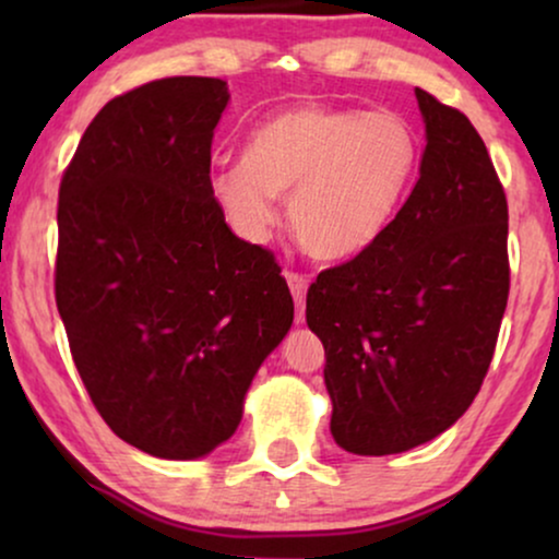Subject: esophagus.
<instances>
[{"label": "esophagus", "instance_id": "1", "mask_svg": "<svg viewBox=\"0 0 559 559\" xmlns=\"http://www.w3.org/2000/svg\"><path fill=\"white\" fill-rule=\"evenodd\" d=\"M287 285H289V293L295 297V305H297V316H295V323L302 325L305 323V293H308V280L302 277V274L297 272H287Z\"/></svg>", "mask_w": 559, "mask_h": 559}]
</instances>
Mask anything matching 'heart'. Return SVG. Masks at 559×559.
<instances>
[{
	"label": "heart",
	"instance_id": "obj_1",
	"mask_svg": "<svg viewBox=\"0 0 559 559\" xmlns=\"http://www.w3.org/2000/svg\"><path fill=\"white\" fill-rule=\"evenodd\" d=\"M417 163L402 114L308 104L254 127L243 157L211 175V195L249 241L264 239L287 195L297 243L316 259H348L392 224Z\"/></svg>",
	"mask_w": 559,
	"mask_h": 559
}]
</instances>
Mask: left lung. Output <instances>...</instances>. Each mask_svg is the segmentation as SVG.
<instances>
[{"label": "left lung", "instance_id": "left-lung-1", "mask_svg": "<svg viewBox=\"0 0 559 559\" xmlns=\"http://www.w3.org/2000/svg\"><path fill=\"white\" fill-rule=\"evenodd\" d=\"M419 178L384 234L308 289L325 348L331 432L356 455H394L453 427L476 400L509 297V211L465 114L415 88Z\"/></svg>", "mask_w": 559, "mask_h": 559}]
</instances>
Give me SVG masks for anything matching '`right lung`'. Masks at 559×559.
I'll use <instances>...</instances> for the list:
<instances>
[{
	"instance_id": "add662e5",
	"label": "right lung",
	"mask_w": 559,
	"mask_h": 559,
	"mask_svg": "<svg viewBox=\"0 0 559 559\" xmlns=\"http://www.w3.org/2000/svg\"><path fill=\"white\" fill-rule=\"evenodd\" d=\"M221 79L175 75L111 98L60 180L56 302L86 392L142 453L195 461L295 318L270 251L211 195Z\"/></svg>"
}]
</instances>
